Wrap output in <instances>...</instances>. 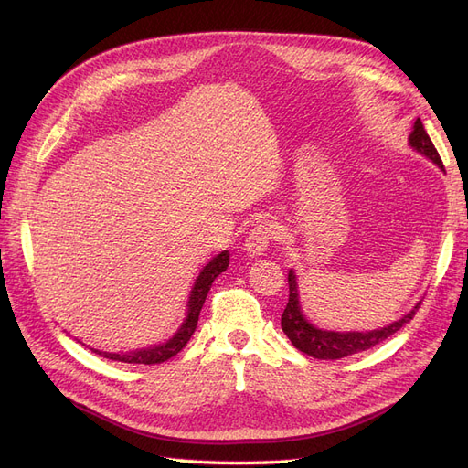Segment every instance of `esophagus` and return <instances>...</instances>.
<instances>
[{
	"mask_svg": "<svg viewBox=\"0 0 468 468\" xmlns=\"http://www.w3.org/2000/svg\"><path fill=\"white\" fill-rule=\"evenodd\" d=\"M273 236H275V230H273L271 224L265 222V220L258 222V224L253 226V229L250 230V234H248V238H246V244H244L246 248H244V250L248 251V256H251V258L263 256L267 246H269V242H271V239H273Z\"/></svg>",
	"mask_w": 468,
	"mask_h": 468,
	"instance_id": "1",
	"label": "esophagus"
}]
</instances>
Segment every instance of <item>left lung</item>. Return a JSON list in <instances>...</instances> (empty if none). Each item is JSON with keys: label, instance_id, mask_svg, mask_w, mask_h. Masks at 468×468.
Segmentation results:
<instances>
[{"label": "left lung", "instance_id": "8db88e82", "mask_svg": "<svg viewBox=\"0 0 468 468\" xmlns=\"http://www.w3.org/2000/svg\"><path fill=\"white\" fill-rule=\"evenodd\" d=\"M410 146L418 150L420 154L426 155L433 164L443 169V162L439 158V152L435 150L431 138L428 136L426 129L420 119L414 122V131L410 134ZM420 303L410 310L408 314H404L399 322H392L390 325H385L380 330H371V332H330V330H320L314 324H310L299 304V285H296V277L292 273V269L289 271V303L282 310L281 316V328L287 334V337L292 342V346L306 353V356L320 359V361H334V359H342L347 356H353V353L367 351L380 342H385L392 334L399 332L404 324L412 320L418 313Z\"/></svg>", "mask_w": 468, "mask_h": 468}]
</instances>
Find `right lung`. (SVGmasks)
Instances as JSON below:
<instances>
[{"instance_id": "add662e5", "label": "right lung", "mask_w": 468, "mask_h": 468, "mask_svg": "<svg viewBox=\"0 0 468 468\" xmlns=\"http://www.w3.org/2000/svg\"><path fill=\"white\" fill-rule=\"evenodd\" d=\"M230 263V253L229 251H220L217 258H212L205 267L203 271L199 273V277L195 279V285L191 289L189 294V303H187V316L183 320L181 328L177 330V334L169 339V342L155 346V347H148V349H140V351H131V353H107V351H99V349H91L97 356H103L111 361H121V363H136V365H155V363H164L167 359H172L174 356L187 346V342L191 339L197 322H199V314L201 308L205 304L207 294L210 291L212 281H215L222 271H226V267Z\"/></svg>"}]
</instances>
